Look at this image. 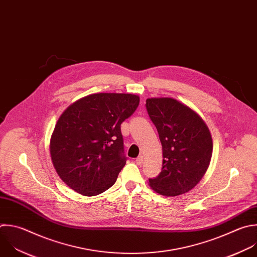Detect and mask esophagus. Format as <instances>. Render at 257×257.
<instances>
[{
  "label": "esophagus",
  "instance_id": "esophagus-1",
  "mask_svg": "<svg viewBox=\"0 0 257 257\" xmlns=\"http://www.w3.org/2000/svg\"><path fill=\"white\" fill-rule=\"evenodd\" d=\"M135 162H136V164L141 165V164L143 163V156H142V155H139V156L135 159Z\"/></svg>",
  "mask_w": 257,
  "mask_h": 257
}]
</instances>
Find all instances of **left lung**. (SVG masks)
<instances>
[{
    "mask_svg": "<svg viewBox=\"0 0 257 257\" xmlns=\"http://www.w3.org/2000/svg\"><path fill=\"white\" fill-rule=\"evenodd\" d=\"M147 113L162 145V168L149 186L165 197L188 193L209 167L213 141L204 120L190 107L173 98L146 100Z\"/></svg>",
    "mask_w": 257,
    "mask_h": 257,
    "instance_id": "left-lung-1",
    "label": "left lung"
}]
</instances>
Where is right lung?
Masks as SVG:
<instances>
[{"label": "right lung", "instance_id": "right-lung-1", "mask_svg": "<svg viewBox=\"0 0 257 257\" xmlns=\"http://www.w3.org/2000/svg\"><path fill=\"white\" fill-rule=\"evenodd\" d=\"M138 105L136 95L100 93L66 108L50 139L52 163L63 183L88 197L116 183L127 160L121 124Z\"/></svg>", "mask_w": 257, "mask_h": 257}]
</instances>
